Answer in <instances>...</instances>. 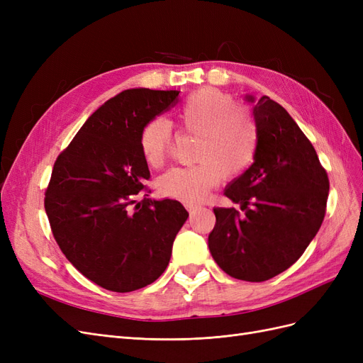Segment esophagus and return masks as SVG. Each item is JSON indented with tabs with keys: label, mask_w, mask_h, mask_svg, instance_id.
Returning a JSON list of instances; mask_svg holds the SVG:
<instances>
[{
	"label": "esophagus",
	"mask_w": 363,
	"mask_h": 363,
	"mask_svg": "<svg viewBox=\"0 0 363 363\" xmlns=\"http://www.w3.org/2000/svg\"><path fill=\"white\" fill-rule=\"evenodd\" d=\"M188 211H189V213L192 216V215L196 213V211H199V207H196V206H188Z\"/></svg>",
	"instance_id": "obj_1"
}]
</instances>
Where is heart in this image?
Instances as JSON below:
<instances>
[{"mask_svg":"<svg viewBox=\"0 0 363 363\" xmlns=\"http://www.w3.org/2000/svg\"><path fill=\"white\" fill-rule=\"evenodd\" d=\"M180 125L200 135L195 164L171 169L159 180L162 195L188 204H199L221 179L238 177L255 162L259 131L251 112L232 96L204 87L188 96L179 111ZM171 127L163 119H151L140 131L139 147L151 168H159L171 145Z\"/></svg>","mask_w":363,"mask_h":363,"instance_id":"1","label":"heart"}]
</instances>
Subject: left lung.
I'll return each mask as SVG.
<instances>
[{"mask_svg": "<svg viewBox=\"0 0 363 363\" xmlns=\"http://www.w3.org/2000/svg\"><path fill=\"white\" fill-rule=\"evenodd\" d=\"M247 100L256 103L257 152L224 191L242 213L213 208L208 250L228 276L265 281L292 267L318 233L330 183L311 140L279 103L267 95Z\"/></svg>", "mask_w": 363, "mask_h": 363, "instance_id": "1", "label": "left lung"}]
</instances>
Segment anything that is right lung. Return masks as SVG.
<instances>
[{
  "label": "right lung",
  "instance_id": "obj_1",
  "mask_svg": "<svg viewBox=\"0 0 363 363\" xmlns=\"http://www.w3.org/2000/svg\"><path fill=\"white\" fill-rule=\"evenodd\" d=\"M179 101V91L128 89L106 101L65 148L45 191V212L62 252L86 279L131 292L167 269L189 213L177 200L144 195L150 179L140 131Z\"/></svg>",
  "mask_w": 363,
  "mask_h": 363
}]
</instances>
